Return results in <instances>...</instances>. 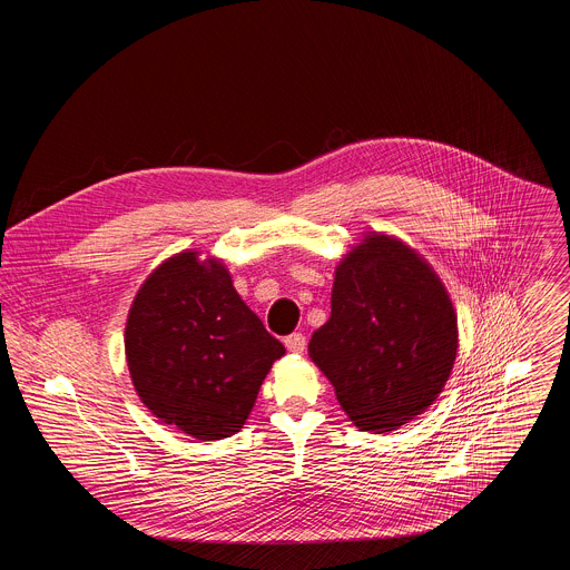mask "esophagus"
Wrapping results in <instances>:
<instances>
[{
  "mask_svg": "<svg viewBox=\"0 0 570 570\" xmlns=\"http://www.w3.org/2000/svg\"><path fill=\"white\" fill-rule=\"evenodd\" d=\"M284 345H286V350H288V352H293V354H302V352L306 350V336H304V334H299V332H295V334H291V336H286V338H284Z\"/></svg>",
  "mask_w": 570,
  "mask_h": 570,
  "instance_id": "1",
  "label": "esophagus"
}]
</instances>
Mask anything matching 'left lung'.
Wrapping results in <instances>:
<instances>
[{"instance_id": "left-lung-1", "label": "left lung", "mask_w": 570, "mask_h": 570, "mask_svg": "<svg viewBox=\"0 0 570 570\" xmlns=\"http://www.w3.org/2000/svg\"><path fill=\"white\" fill-rule=\"evenodd\" d=\"M458 350L453 304L401 240L370 234L336 268L332 317L308 343L313 363L363 431H394L442 392Z\"/></svg>"}]
</instances>
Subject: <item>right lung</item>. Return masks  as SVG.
Wrapping results in <instances>:
<instances>
[{"label": "right lung", "instance_id": "right-lung-1", "mask_svg": "<svg viewBox=\"0 0 570 570\" xmlns=\"http://www.w3.org/2000/svg\"><path fill=\"white\" fill-rule=\"evenodd\" d=\"M284 345L232 286L218 262L183 253L139 288L126 358L137 394L165 424L198 440H220L246 424Z\"/></svg>", "mask_w": 570, "mask_h": 570}]
</instances>
